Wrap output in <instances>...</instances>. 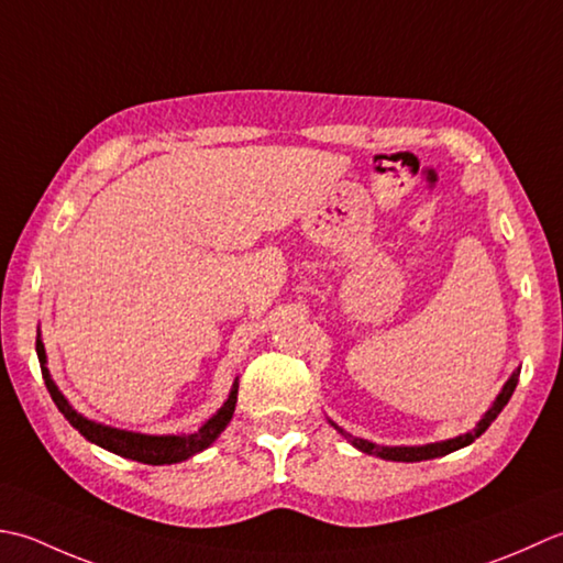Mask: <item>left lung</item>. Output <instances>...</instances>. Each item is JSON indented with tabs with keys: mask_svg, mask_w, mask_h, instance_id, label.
Returning <instances> with one entry per match:
<instances>
[{
	"mask_svg": "<svg viewBox=\"0 0 563 563\" xmlns=\"http://www.w3.org/2000/svg\"><path fill=\"white\" fill-rule=\"evenodd\" d=\"M518 376H520V369L512 372V376L508 378L506 386H503V391L498 394L496 400H493V406L486 410V416L476 422L474 430H468L466 434H459V438L444 440V442H432V444H420V446H382V444H374L369 440L354 438V434H350L347 430H342L340 426H335V422H330V426L335 428L342 434V438H345L350 444L357 446V450L364 452V454L382 456V459H388V462H426V459H438V456L462 450V446L472 444L476 438H481V434H484L490 428V422L500 416V410L508 406L515 386H518Z\"/></svg>",
	"mask_w": 563,
	"mask_h": 563,
	"instance_id": "left-lung-1",
	"label": "left lung"
}]
</instances>
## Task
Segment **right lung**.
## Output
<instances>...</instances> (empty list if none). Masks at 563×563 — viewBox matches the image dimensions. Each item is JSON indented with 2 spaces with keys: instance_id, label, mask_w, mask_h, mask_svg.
<instances>
[{
  "instance_id": "1",
  "label": "right lung",
  "mask_w": 563,
  "mask_h": 563,
  "mask_svg": "<svg viewBox=\"0 0 563 563\" xmlns=\"http://www.w3.org/2000/svg\"><path fill=\"white\" fill-rule=\"evenodd\" d=\"M36 354H38V362H41L45 388H48L53 404L57 406V410L63 412L65 420L70 422L75 430H79V434H82L85 440L104 446V450L119 454V456L133 459V462L153 464V466L185 462V459L194 456L197 452H203L206 446L213 444L218 434L225 430V426L231 422L233 412H235L238 382L233 384L231 396H228V400L221 406V410H218L213 418L206 420L203 426L199 428V432H194V434H143V432H131V430L101 426V422L87 420L85 416H79V412L70 404H67V398L60 391H57V386L51 378L48 366H45V347L41 342V332H38V340H36Z\"/></svg>"
}]
</instances>
